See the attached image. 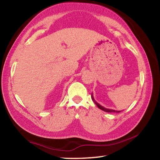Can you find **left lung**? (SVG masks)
<instances>
[{
  "label": "left lung",
  "instance_id": "8db88e82",
  "mask_svg": "<svg viewBox=\"0 0 160 160\" xmlns=\"http://www.w3.org/2000/svg\"><path fill=\"white\" fill-rule=\"evenodd\" d=\"M91 97H92V101H93L94 103H95V104L97 105V107H98L99 109H100L101 110H103V111H104V112H116V113H119V112H121V111H116V110L109 109H107V108L103 107L101 106V105H100L99 104H98V103H97V102L95 101V100H94V97H93V95H92V94Z\"/></svg>",
  "mask_w": 160,
  "mask_h": 160
}]
</instances>
